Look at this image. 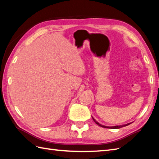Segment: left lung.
<instances>
[{
  "instance_id": "left-lung-1",
  "label": "left lung",
  "mask_w": 159,
  "mask_h": 159,
  "mask_svg": "<svg viewBox=\"0 0 159 159\" xmlns=\"http://www.w3.org/2000/svg\"><path fill=\"white\" fill-rule=\"evenodd\" d=\"M92 119H93V120L94 121H95V123H96V124L98 125V126H101V127H103V128H121V127H124V126H128V125H129V124H125V125H121V126H112V127H109V126H103V125H102V124H100L97 121H96L95 120H94L93 117H92Z\"/></svg>"
}]
</instances>
